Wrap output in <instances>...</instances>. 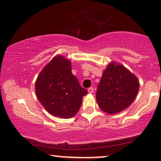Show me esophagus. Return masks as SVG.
<instances>
[{
    "label": "esophagus",
    "instance_id": "esophagus-1",
    "mask_svg": "<svg viewBox=\"0 0 161 161\" xmlns=\"http://www.w3.org/2000/svg\"><path fill=\"white\" fill-rule=\"evenodd\" d=\"M88 92L89 93H90V94H92V93H93L94 92V89H93V87H90V88H89L88 89Z\"/></svg>",
    "mask_w": 161,
    "mask_h": 161
}]
</instances>
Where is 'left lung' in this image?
Listing matches in <instances>:
<instances>
[{"mask_svg": "<svg viewBox=\"0 0 161 161\" xmlns=\"http://www.w3.org/2000/svg\"><path fill=\"white\" fill-rule=\"evenodd\" d=\"M136 75L122 64L112 61L103 71L96 93V101L102 111L114 114L132 103L138 92Z\"/></svg>", "mask_w": 161, "mask_h": 161, "instance_id": "8db88e82", "label": "left lung"}]
</instances>
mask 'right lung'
Masks as SVG:
<instances>
[{"instance_id":"obj_1","label":"right lung","mask_w":161,"mask_h":161,"mask_svg":"<svg viewBox=\"0 0 161 161\" xmlns=\"http://www.w3.org/2000/svg\"><path fill=\"white\" fill-rule=\"evenodd\" d=\"M35 92L50 114L71 118L78 113L87 91L72 73V63L61 55L54 57L39 73Z\"/></svg>"}]
</instances>
